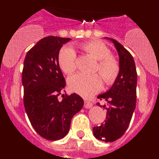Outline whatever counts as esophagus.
<instances>
[{"instance_id": "34e87169", "label": "esophagus", "mask_w": 159, "mask_h": 159, "mask_svg": "<svg viewBox=\"0 0 159 159\" xmlns=\"http://www.w3.org/2000/svg\"><path fill=\"white\" fill-rule=\"evenodd\" d=\"M84 107H85V108L89 109V108H91L92 107V103L91 102H89V101L85 100L84 101Z\"/></svg>"}]
</instances>
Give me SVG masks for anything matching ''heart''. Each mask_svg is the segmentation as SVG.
Returning a JSON list of instances; mask_svg holds the SVG:
<instances>
[{"label": "heart", "instance_id": "b5f03b06", "mask_svg": "<svg viewBox=\"0 0 159 159\" xmlns=\"http://www.w3.org/2000/svg\"><path fill=\"white\" fill-rule=\"evenodd\" d=\"M81 49L90 57L98 60L95 71L99 75L107 85L114 84L119 75L120 67L116 59L111 57V52L106 44L98 40L88 41L81 44ZM58 64L60 69L66 74H71L76 69V54L72 48H63L59 52ZM101 77L98 74L85 75L77 73L68 80V86L72 92L83 97L92 96L99 92L102 85Z\"/></svg>", "mask_w": 159, "mask_h": 159}]
</instances>
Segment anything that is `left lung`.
<instances>
[{
    "label": "left lung",
    "instance_id": "8db88e82",
    "mask_svg": "<svg viewBox=\"0 0 159 159\" xmlns=\"http://www.w3.org/2000/svg\"><path fill=\"white\" fill-rule=\"evenodd\" d=\"M109 39L114 43L119 57V75L109 91L97 96L104 99L108 107L107 117L101 126L93 127L96 139L106 143H111L123 135L131 120L136 107L137 71L133 57L121 43L114 39ZM97 104L99 105V102Z\"/></svg>",
    "mask_w": 159,
    "mask_h": 159
}]
</instances>
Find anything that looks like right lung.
Segmentation results:
<instances>
[{"label": "right lung", "instance_id": "obj_1", "mask_svg": "<svg viewBox=\"0 0 159 159\" xmlns=\"http://www.w3.org/2000/svg\"><path fill=\"white\" fill-rule=\"evenodd\" d=\"M70 38L49 36L38 41L26 54L22 71L24 105L29 121L48 140L61 139L68 133L71 119L82 109L77 94L62 95L65 79L58 64L59 52Z\"/></svg>", "mask_w": 159, "mask_h": 159}]
</instances>
